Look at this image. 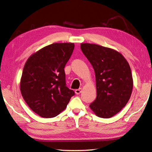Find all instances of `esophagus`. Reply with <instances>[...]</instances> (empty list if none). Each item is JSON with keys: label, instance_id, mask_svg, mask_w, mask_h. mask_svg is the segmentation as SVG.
Instances as JSON below:
<instances>
[{"label": "esophagus", "instance_id": "esophagus-1", "mask_svg": "<svg viewBox=\"0 0 152 152\" xmlns=\"http://www.w3.org/2000/svg\"><path fill=\"white\" fill-rule=\"evenodd\" d=\"M82 91V90L81 88H78V89H76V91H75V93L76 94H79L81 93Z\"/></svg>", "mask_w": 152, "mask_h": 152}]
</instances>
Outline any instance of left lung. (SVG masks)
<instances>
[{
  "label": "left lung",
  "mask_w": 152,
  "mask_h": 152,
  "mask_svg": "<svg viewBox=\"0 0 152 152\" xmlns=\"http://www.w3.org/2000/svg\"><path fill=\"white\" fill-rule=\"evenodd\" d=\"M81 50L91 64L96 78V98L89 107L97 117L110 118L122 110L132 93L131 68L121 53L113 49L84 43Z\"/></svg>",
  "instance_id": "8db88e82"
}]
</instances>
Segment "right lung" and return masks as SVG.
<instances>
[{"mask_svg": "<svg viewBox=\"0 0 152 152\" xmlns=\"http://www.w3.org/2000/svg\"><path fill=\"white\" fill-rule=\"evenodd\" d=\"M74 48L73 43H52L33 53L25 64L20 91L29 107L40 117L57 116L74 95L66 86L64 72Z\"/></svg>", "mask_w": 152, "mask_h": 152, "instance_id": "right-lung-1", "label": "right lung"}]
</instances>
